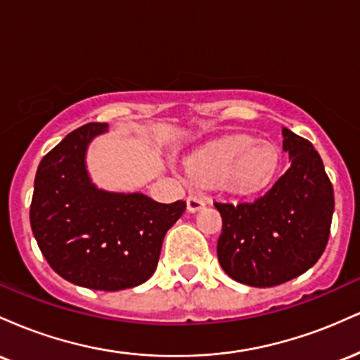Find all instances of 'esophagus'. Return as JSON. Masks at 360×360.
Instances as JSON below:
<instances>
[{"label": "esophagus", "mask_w": 360, "mask_h": 360, "mask_svg": "<svg viewBox=\"0 0 360 360\" xmlns=\"http://www.w3.org/2000/svg\"><path fill=\"white\" fill-rule=\"evenodd\" d=\"M186 203H188V212H198V210H201L203 206L206 205V200L203 196H200V194H189L188 200H186Z\"/></svg>", "instance_id": "1"}]
</instances>
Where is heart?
Returning a JSON list of instances; mask_svg holds the SVG:
<instances>
[{
	"label": "heart",
	"instance_id": "heart-1",
	"mask_svg": "<svg viewBox=\"0 0 360 360\" xmlns=\"http://www.w3.org/2000/svg\"><path fill=\"white\" fill-rule=\"evenodd\" d=\"M279 154L267 142L249 135H235L214 142L193 162V176L200 183H221L235 191H257L276 174Z\"/></svg>",
	"mask_w": 360,
	"mask_h": 360
}]
</instances>
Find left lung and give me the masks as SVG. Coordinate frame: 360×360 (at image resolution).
<instances>
[{
	"label": "left lung",
	"mask_w": 360,
	"mask_h": 360,
	"mask_svg": "<svg viewBox=\"0 0 360 360\" xmlns=\"http://www.w3.org/2000/svg\"><path fill=\"white\" fill-rule=\"evenodd\" d=\"M291 166L262 196L214 203L221 214L217 254L221 269L254 288H272L307 272L328 242L333 188L307 139L283 128Z\"/></svg>",
	"instance_id": "1"
}]
</instances>
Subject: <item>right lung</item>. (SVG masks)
Returning a JSON list of instances; mask_svg holds the SVG:
<instances>
[{
  "mask_svg": "<svg viewBox=\"0 0 360 360\" xmlns=\"http://www.w3.org/2000/svg\"><path fill=\"white\" fill-rule=\"evenodd\" d=\"M106 123L71 131L40 160L30 205L39 249L60 278L98 291L146 283L167 230L186 201L164 205L142 193H110L91 183L86 150Z\"/></svg>",
  "mask_w": 360,
  "mask_h": 360,
  "instance_id": "add662e5",
  "label": "right lung"
}]
</instances>
